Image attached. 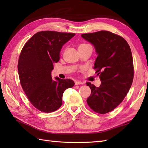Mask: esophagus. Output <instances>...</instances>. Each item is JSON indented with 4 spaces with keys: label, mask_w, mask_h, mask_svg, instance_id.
<instances>
[{
    "label": "esophagus",
    "mask_w": 148,
    "mask_h": 148,
    "mask_svg": "<svg viewBox=\"0 0 148 148\" xmlns=\"http://www.w3.org/2000/svg\"><path fill=\"white\" fill-rule=\"evenodd\" d=\"M83 84V82H81V81H76L75 82V84L76 85H79V84Z\"/></svg>",
    "instance_id": "1"
}]
</instances>
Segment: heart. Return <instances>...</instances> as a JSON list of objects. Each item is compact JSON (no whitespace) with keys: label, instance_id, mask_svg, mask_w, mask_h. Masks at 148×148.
I'll list each match as a JSON object with an SVG mask.
<instances>
[{"label":"heart","instance_id":"heart-1","mask_svg":"<svg viewBox=\"0 0 148 148\" xmlns=\"http://www.w3.org/2000/svg\"><path fill=\"white\" fill-rule=\"evenodd\" d=\"M88 45H88V44H81V45H79V48H81V47H84V46H86Z\"/></svg>","mask_w":148,"mask_h":148}]
</instances>
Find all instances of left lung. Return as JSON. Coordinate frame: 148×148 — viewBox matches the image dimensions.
Masks as SVG:
<instances>
[{"label":"left lung","instance_id":"obj_1","mask_svg":"<svg viewBox=\"0 0 148 148\" xmlns=\"http://www.w3.org/2000/svg\"><path fill=\"white\" fill-rule=\"evenodd\" d=\"M94 46L98 55L95 62L99 87L86 83L91 89L87 103L99 114L112 111L122 102L133 82L134 69L129 45L124 38L109 31L81 34Z\"/></svg>","mask_w":148,"mask_h":148}]
</instances>
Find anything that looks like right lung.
Instances as JSON below:
<instances>
[{"mask_svg": "<svg viewBox=\"0 0 148 148\" xmlns=\"http://www.w3.org/2000/svg\"><path fill=\"white\" fill-rule=\"evenodd\" d=\"M74 36L41 31L34 34L21 49L18 63L20 84L29 101L40 111L48 113L60 108L63 93L74 85L69 79L53 80L51 75L53 64L60 60L62 47Z\"/></svg>", "mask_w": 148, "mask_h": 148, "instance_id": "add662e5", "label": "right lung"}]
</instances>
